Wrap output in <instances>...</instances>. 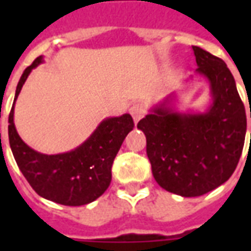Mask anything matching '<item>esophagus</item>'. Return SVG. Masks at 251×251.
I'll use <instances>...</instances> for the list:
<instances>
[{"mask_svg":"<svg viewBox=\"0 0 251 251\" xmlns=\"http://www.w3.org/2000/svg\"><path fill=\"white\" fill-rule=\"evenodd\" d=\"M130 114L134 122H138L144 117V114H145V106H144V103L137 102V103L133 104L130 107Z\"/></svg>","mask_w":251,"mask_h":251,"instance_id":"1","label":"esophagus"}]
</instances>
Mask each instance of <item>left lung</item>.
Instances as JSON below:
<instances>
[{"instance_id": "obj_1", "label": "left lung", "mask_w": 251, "mask_h": 251, "mask_svg": "<svg viewBox=\"0 0 251 251\" xmlns=\"http://www.w3.org/2000/svg\"><path fill=\"white\" fill-rule=\"evenodd\" d=\"M192 50L196 72L210 83V107L203 113H179L169 107L168 97L137 125L147 137L154 180L184 198L207 194L230 179L246 134L245 106L226 63L200 47Z\"/></svg>"}]
</instances>
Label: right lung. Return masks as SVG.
<instances>
[{
	"instance_id": "1",
	"label": "right lung",
	"mask_w": 251,
	"mask_h": 251,
	"mask_svg": "<svg viewBox=\"0 0 251 251\" xmlns=\"http://www.w3.org/2000/svg\"><path fill=\"white\" fill-rule=\"evenodd\" d=\"M43 63L39 56L25 68L16 88L9 114V144L14 160L30 187L41 198L64 205H83L109 188L111 165L134 122L130 114L106 118L82 145L70 152L44 154L28 147L14 126V103L30 71Z\"/></svg>"
}]
</instances>
